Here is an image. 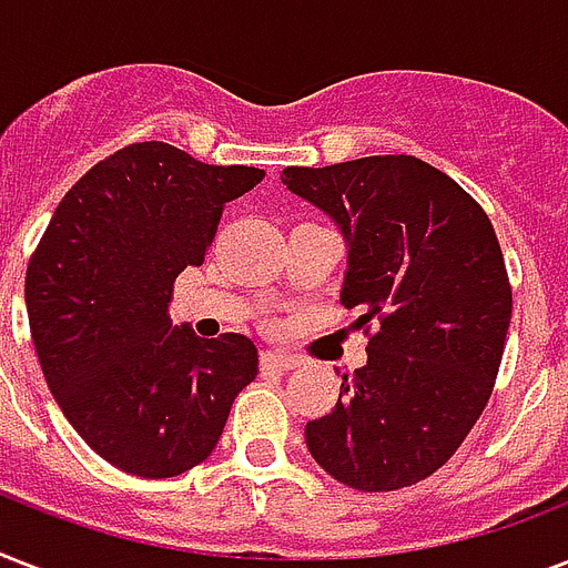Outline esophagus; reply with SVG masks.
Masks as SVG:
<instances>
[{
	"mask_svg": "<svg viewBox=\"0 0 568 568\" xmlns=\"http://www.w3.org/2000/svg\"><path fill=\"white\" fill-rule=\"evenodd\" d=\"M301 365V359L292 354H280V351H265L262 354V368H267V372H292V368H297Z\"/></svg>",
	"mask_w": 568,
	"mask_h": 568,
	"instance_id": "obj_1",
	"label": "esophagus"
}]
</instances>
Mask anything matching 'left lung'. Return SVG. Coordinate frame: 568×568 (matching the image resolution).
<instances>
[{"label": "left lung", "mask_w": 568, "mask_h": 568, "mask_svg": "<svg viewBox=\"0 0 568 568\" xmlns=\"http://www.w3.org/2000/svg\"><path fill=\"white\" fill-rule=\"evenodd\" d=\"M283 185L342 230V303L363 310L356 327L377 324L368 363L306 424L310 454L351 489L418 484L463 445L498 377L513 292L493 223L415 155L285 168Z\"/></svg>", "instance_id": "8db88e82"}]
</instances>
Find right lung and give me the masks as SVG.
<instances>
[{"mask_svg":"<svg viewBox=\"0 0 568 568\" xmlns=\"http://www.w3.org/2000/svg\"><path fill=\"white\" fill-rule=\"evenodd\" d=\"M265 180L162 141L118 150L67 191L26 271L31 342L73 430L120 471L176 477L221 439L258 374L250 338H200L168 315L223 205Z\"/></svg>","mask_w":568,"mask_h":568,"instance_id":"add662e5","label":"right lung"}]
</instances>
